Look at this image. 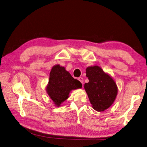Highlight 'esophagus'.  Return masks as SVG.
<instances>
[{"label":"esophagus","instance_id":"34e87169","mask_svg":"<svg viewBox=\"0 0 147 147\" xmlns=\"http://www.w3.org/2000/svg\"><path fill=\"white\" fill-rule=\"evenodd\" d=\"M78 80H79V81H80V82H81V83L83 84V83H84V78H81V77L79 78H78Z\"/></svg>","mask_w":147,"mask_h":147}]
</instances>
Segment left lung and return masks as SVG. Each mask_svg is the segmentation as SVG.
<instances>
[{
    "instance_id": "8db88e82",
    "label": "left lung",
    "mask_w": 147,
    "mask_h": 147,
    "mask_svg": "<svg viewBox=\"0 0 147 147\" xmlns=\"http://www.w3.org/2000/svg\"><path fill=\"white\" fill-rule=\"evenodd\" d=\"M89 82L84 84L85 90L94 110L101 112L109 107L117 94V87L114 80L98 66L86 69Z\"/></svg>"
}]
</instances>
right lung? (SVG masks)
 I'll use <instances>...</instances> for the list:
<instances>
[{"label": "right lung", "mask_w": 147, "mask_h": 147, "mask_svg": "<svg viewBox=\"0 0 147 147\" xmlns=\"http://www.w3.org/2000/svg\"><path fill=\"white\" fill-rule=\"evenodd\" d=\"M81 87L80 82L74 79L64 67L57 65L52 68L46 90L57 106H59L69 97L71 90Z\"/></svg>", "instance_id": "right-lung-1"}]
</instances>
